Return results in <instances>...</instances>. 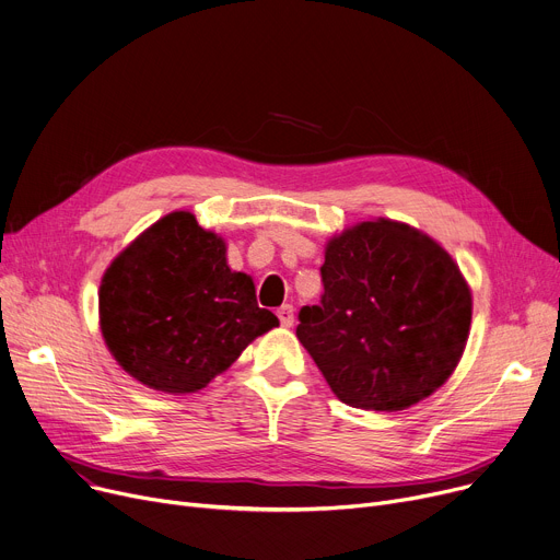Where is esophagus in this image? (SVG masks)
Segmentation results:
<instances>
[{"label":"esophagus","mask_w":560,"mask_h":560,"mask_svg":"<svg viewBox=\"0 0 560 560\" xmlns=\"http://www.w3.org/2000/svg\"><path fill=\"white\" fill-rule=\"evenodd\" d=\"M278 318H280L282 327H291L293 325V307L291 305H282L278 310Z\"/></svg>","instance_id":"obj_1"}]
</instances>
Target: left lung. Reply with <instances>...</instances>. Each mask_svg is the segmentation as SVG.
<instances>
[{"label":"left lung","mask_w":560,"mask_h":560,"mask_svg":"<svg viewBox=\"0 0 560 560\" xmlns=\"http://www.w3.org/2000/svg\"><path fill=\"white\" fill-rule=\"evenodd\" d=\"M320 305L298 314V340L352 408L406 410L455 372L472 295L451 253L397 220L359 222L325 244Z\"/></svg>","instance_id":"1"}]
</instances>
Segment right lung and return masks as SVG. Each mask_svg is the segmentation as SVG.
<instances>
[{"instance_id": "add662e5", "label": "right lung", "mask_w": 560, "mask_h": 560, "mask_svg": "<svg viewBox=\"0 0 560 560\" xmlns=\"http://www.w3.org/2000/svg\"><path fill=\"white\" fill-rule=\"evenodd\" d=\"M98 320L116 363L148 388L190 395L278 327L253 278L226 262V240L188 210L167 212L103 273Z\"/></svg>"}]
</instances>
